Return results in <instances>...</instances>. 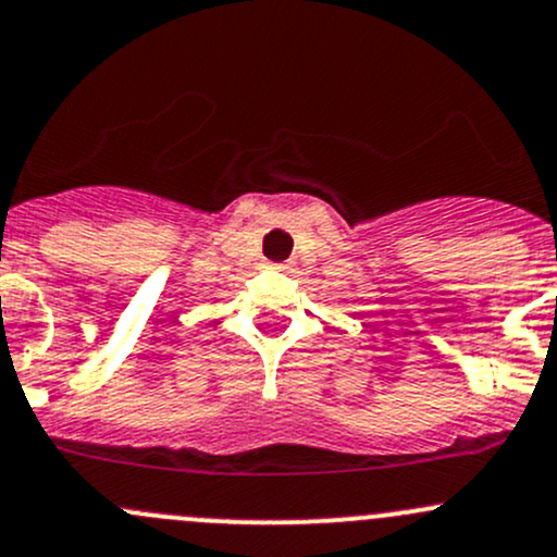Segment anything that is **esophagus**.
<instances>
[{"instance_id":"34e87169","label":"esophagus","mask_w":557,"mask_h":557,"mask_svg":"<svg viewBox=\"0 0 557 557\" xmlns=\"http://www.w3.org/2000/svg\"><path fill=\"white\" fill-rule=\"evenodd\" d=\"M274 267H280V269H285V267H288V263H274Z\"/></svg>"}]
</instances>
